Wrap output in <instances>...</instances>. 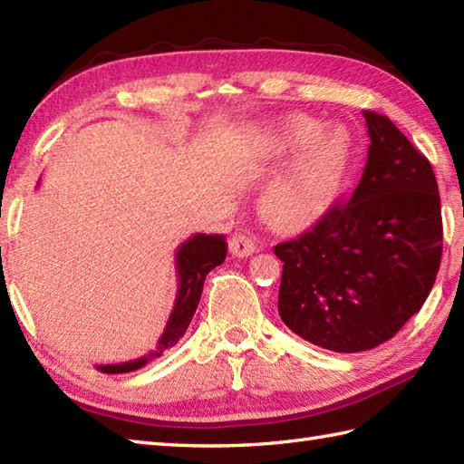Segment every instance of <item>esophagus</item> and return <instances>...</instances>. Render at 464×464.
I'll list each match as a JSON object with an SVG mask.
<instances>
[{"label":"esophagus","mask_w":464,"mask_h":464,"mask_svg":"<svg viewBox=\"0 0 464 464\" xmlns=\"http://www.w3.org/2000/svg\"><path fill=\"white\" fill-rule=\"evenodd\" d=\"M229 251H231L233 257H239V259L249 257V255L257 251V243H255L251 235L237 233V235H233L231 241H229Z\"/></svg>","instance_id":"esophagus-1"}]
</instances>
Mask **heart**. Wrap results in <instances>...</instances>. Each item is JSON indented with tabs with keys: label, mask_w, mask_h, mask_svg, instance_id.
Listing matches in <instances>:
<instances>
[{
	"label": "heart",
	"mask_w": 464,
	"mask_h": 464,
	"mask_svg": "<svg viewBox=\"0 0 464 464\" xmlns=\"http://www.w3.org/2000/svg\"><path fill=\"white\" fill-rule=\"evenodd\" d=\"M317 130L319 123L309 117H291L275 127L279 150L303 147L263 191V209L275 223L297 227L317 219L337 189L349 153V135L341 127H327L319 134Z\"/></svg>",
	"instance_id": "b5f03b06"
}]
</instances>
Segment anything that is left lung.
Segmentation results:
<instances>
[{
  "label": "left lung",
  "mask_w": 464,
  "mask_h": 464,
  "mask_svg": "<svg viewBox=\"0 0 464 464\" xmlns=\"http://www.w3.org/2000/svg\"><path fill=\"white\" fill-rule=\"evenodd\" d=\"M357 189L313 229L279 243V314L317 347L361 353L395 337L435 285L442 255L437 177L389 117L362 111Z\"/></svg>",
  "instance_id": "8db88e82"
}]
</instances>
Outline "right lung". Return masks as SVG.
<instances>
[{
  "instance_id": "1",
  "label": "right lung",
  "mask_w": 464,
  "mask_h": 464,
  "mask_svg": "<svg viewBox=\"0 0 464 464\" xmlns=\"http://www.w3.org/2000/svg\"><path fill=\"white\" fill-rule=\"evenodd\" d=\"M225 257H227V243L223 239V235L197 233L185 243H181L175 251L177 295H175L173 311L169 314V321H167L160 341H157L155 351L133 361L95 364V369L107 374L131 372L145 367L151 359L161 357L167 349L175 347L177 341L183 337L187 327H189L197 304H199L207 273L215 269L217 265H221Z\"/></svg>"
}]
</instances>
